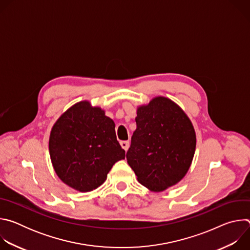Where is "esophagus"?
<instances>
[{"label": "esophagus", "instance_id": "1", "mask_svg": "<svg viewBox=\"0 0 250 250\" xmlns=\"http://www.w3.org/2000/svg\"><path fill=\"white\" fill-rule=\"evenodd\" d=\"M121 146L123 147V149H125L126 151L128 149V147H129V141H127V140L121 141Z\"/></svg>", "mask_w": 250, "mask_h": 250}]
</instances>
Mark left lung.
<instances>
[{
    "label": "left lung",
    "mask_w": 250,
    "mask_h": 250,
    "mask_svg": "<svg viewBox=\"0 0 250 250\" xmlns=\"http://www.w3.org/2000/svg\"><path fill=\"white\" fill-rule=\"evenodd\" d=\"M135 122L126 160L138 182L152 192L179 183L196 150V132L188 116L172 100L158 96L137 106Z\"/></svg>",
    "instance_id": "left-lung-1"
}]
</instances>
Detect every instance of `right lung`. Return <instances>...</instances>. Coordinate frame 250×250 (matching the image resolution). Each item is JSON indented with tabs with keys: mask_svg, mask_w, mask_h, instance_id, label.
Segmentation results:
<instances>
[{
	"mask_svg": "<svg viewBox=\"0 0 250 250\" xmlns=\"http://www.w3.org/2000/svg\"><path fill=\"white\" fill-rule=\"evenodd\" d=\"M114 121L100 106L81 101L53 125L49 154L59 179L76 191L90 192L106 179L113 165L125 159Z\"/></svg>",
	"mask_w": 250,
	"mask_h": 250,
	"instance_id": "1",
	"label": "right lung"
}]
</instances>
